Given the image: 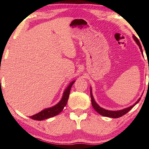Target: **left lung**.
Returning <instances> with one entry per match:
<instances>
[{
	"label": "left lung",
	"mask_w": 149,
	"mask_h": 149,
	"mask_svg": "<svg viewBox=\"0 0 149 149\" xmlns=\"http://www.w3.org/2000/svg\"><path fill=\"white\" fill-rule=\"evenodd\" d=\"M133 39H134L135 41L137 42V44L139 45V47L140 48V50L141 52H142L143 54V50H142V48H141V45L139 42V41L138 39L136 37L135 35H133ZM91 104L92 106L94 109L97 111V112L100 114V115L103 116H106V117H110V118H120L121 116H122L125 114H127V113L129 112V111L132 109V108L134 107L135 105H136L137 104V103L139 102V100H141V98L138 99V100L137 102H136L134 104L131 106V107H128V108H124V109L123 110H117V111H112V110H105L104 108H102L99 106V104H97V102H95V100L94 99V98H93V96L92 94V91H91Z\"/></svg>",
	"instance_id": "obj_1"
}]
</instances>
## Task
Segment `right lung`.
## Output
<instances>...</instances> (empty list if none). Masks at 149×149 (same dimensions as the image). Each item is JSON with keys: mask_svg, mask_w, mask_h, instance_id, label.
Segmentation results:
<instances>
[{"mask_svg": "<svg viewBox=\"0 0 149 149\" xmlns=\"http://www.w3.org/2000/svg\"><path fill=\"white\" fill-rule=\"evenodd\" d=\"M74 82L75 81H72L68 86L66 89H65L64 93H63L62 99L60 100V101L57 104H56L52 107L46 108V109L41 111V112L37 113L36 114L31 116H29V118H31L33 120L41 121V120L47 119V118H50L60 114L67 104L68 100L69 99L70 90H71L72 85L74 84Z\"/></svg>", "mask_w": 149, "mask_h": 149, "instance_id": "1", "label": "right lung"}]
</instances>
